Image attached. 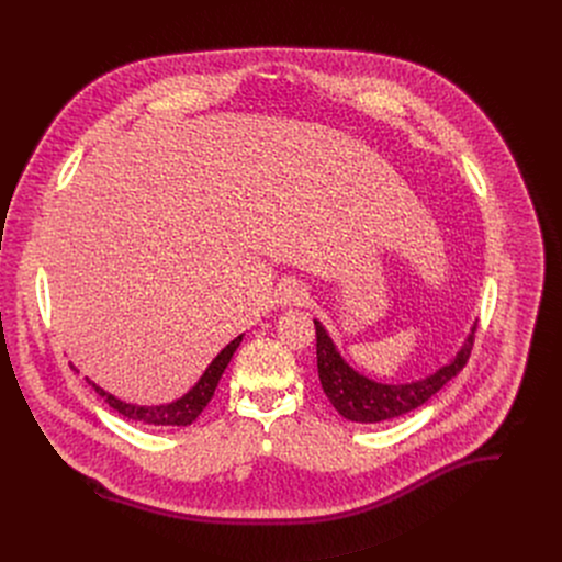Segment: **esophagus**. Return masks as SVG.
I'll return each mask as SVG.
<instances>
[{
  "label": "esophagus",
  "mask_w": 562,
  "mask_h": 562,
  "mask_svg": "<svg viewBox=\"0 0 562 562\" xmlns=\"http://www.w3.org/2000/svg\"><path fill=\"white\" fill-rule=\"evenodd\" d=\"M306 300H308V293H306V289H304L302 282H297V280H286V282L280 286V302H282L284 306H302V304H306Z\"/></svg>",
  "instance_id": "obj_1"
}]
</instances>
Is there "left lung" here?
<instances>
[{
  "instance_id": "obj_1",
  "label": "left lung",
  "mask_w": 562,
  "mask_h": 562,
  "mask_svg": "<svg viewBox=\"0 0 562 562\" xmlns=\"http://www.w3.org/2000/svg\"><path fill=\"white\" fill-rule=\"evenodd\" d=\"M313 325H315V353H317L319 384H323L327 397L331 400V405L340 416H345L351 423H364V425L391 420L425 405L434 393H438L453 375H458V371H462L475 340V327H473L462 349L453 358V362L427 375L425 380L409 382V384H380L353 371L340 358V353L336 351L323 325H319L317 319H313Z\"/></svg>"
}]
</instances>
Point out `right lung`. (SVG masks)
<instances>
[{
	"label": "right lung",
	"instance_id": "add662e5",
	"mask_svg": "<svg viewBox=\"0 0 562 562\" xmlns=\"http://www.w3.org/2000/svg\"><path fill=\"white\" fill-rule=\"evenodd\" d=\"M243 342V336H237L233 342H228L217 358L209 364V369L204 371V375L200 378V382L180 400L171 405H159V407H137V405H128L117 400L115 395L106 393L104 389H100L98 384H93V389L104 397V403H109V407H113L117 414H122L128 420L142 423V425H155V427H187L191 425L209 405V400L213 397L217 382L226 369V364L231 362L235 349Z\"/></svg>",
	"mask_w": 562,
	"mask_h": 562
}]
</instances>
